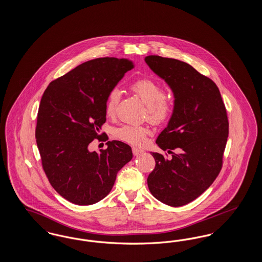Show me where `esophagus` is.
<instances>
[{
	"label": "esophagus",
	"instance_id": "esophagus-1",
	"mask_svg": "<svg viewBox=\"0 0 262 262\" xmlns=\"http://www.w3.org/2000/svg\"><path fill=\"white\" fill-rule=\"evenodd\" d=\"M133 153H134V155H139V154H141V153H143V150L139 149V148H137V147H133Z\"/></svg>",
	"mask_w": 262,
	"mask_h": 262
}]
</instances>
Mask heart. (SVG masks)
Instances as JSON below:
<instances>
[{"instance_id": "heart-1", "label": "heart", "mask_w": 262, "mask_h": 262, "mask_svg": "<svg viewBox=\"0 0 262 262\" xmlns=\"http://www.w3.org/2000/svg\"><path fill=\"white\" fill-rule=\"evenodd\" d=\"M129 90L137 95L147 107V117L154 124H162L173 114L174 102L173 96L164 92L162 85L150 77H139L129 84ZM120 101V91L113 88L107 94L105 113L114 117ZM148 129L144 126L123 125L116 130V137L134 145H142L146 142Z\"/></svg>"}]
</instances>
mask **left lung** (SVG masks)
<instances>
[{
  "instance_id": "1",
  "label": "left lung",
  "mask_w": 262,
  "mask_h": 262,
  "mask_svg": "<svg viewBox=\"0 0 262 262\" xmlns=\"http://www.w3.org/2000/svg\"><path fill=\"white\" fill-rule=\"evenodd\" d=\"M144 60L174 97L172 117L156 139L172 157L151 152L156 165L147 185L155 199L179 207L198 199L220 173L229 136L227 111L215 82L190 64L160 56Z\"/></svg>"
}]
</instances>
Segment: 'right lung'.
<instances>
[{
  "mask_svg": "<svg viewBox=\"0 0 262 262\" xmlns=\"http://www.w3.org/2000/svg\"><path fill=\"white\" fill-rule=\"evenodd\" d=\"M133 68L127 59H94L53 80L43 93L35 129L42 167L51 186L72 203L103 200L133 158L130 146L119 140L108 141L99 153L88 150L105 135L100 129L107 94Z\"/></svg>",
  "mask_w": 262,
  "mask_h": 262,
  "instance_id": "right-lung-1",
  "label": "right lung"
}]
</instances>
